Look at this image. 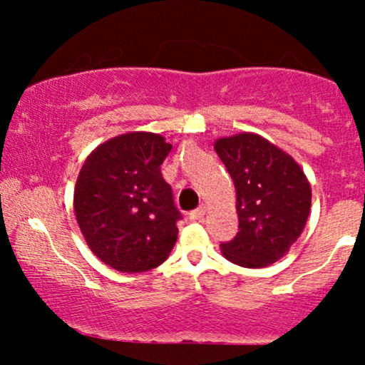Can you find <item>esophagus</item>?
Wrapping results in <instances>:
<instances>
[{
    "instance_id": "esophagus-1",
    "label": "esophagus",
    "mask_w": 365,
    "mask_h": 365,
    "mask_svg": "<svg viewBox=\"0 0 365 365\" xmlns=\"http://www.w3.org/2000/svg\"><path fill=\"white\" fill-rule=\"evenodd\" d=\"M204 216H206V206H199L195 209V211L190 212V220L192 221H200Z\"/></svg>"
}]
</instances>
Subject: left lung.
I'll return each mask as SVG.
<instances>
[{
	"mask_svg": "<svg viewBox=\"0 0 365 365\" xmlns=\"http://www.w3.org/2000/svg\"><path fill=\"white\" fill-rule=\"evenodd\" d=\"M237 190L238 233L221 244L228 261L266 267L282 259L304 232L311 211V183L290 154L257 133L215 142Z\"/></svg>",
	"mask_w": 365,
	"mask_h": 365,
	"instance_id": "left-lung-1",
	"label": "left lung"
}]
</instances>
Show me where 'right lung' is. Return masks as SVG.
Here are the masks:
<instances>
[{"mask_svg": "<svg viewBox=\"0 0 365 365\" xmlns=\"http://www.w3.org/2000/svg\"><path fill=\"white\" fill-rule=\"evenodd\" d=\"M170 150L158 133L130 132L98 145L83 163L75 217L89 249L113 269H154L177 242L182 215L161 175Z\"/></svg>", "mask_w": 365, "mask_h": 365, "instance_id": "right-lung-1", "label": "right lung"}]
</instances>
